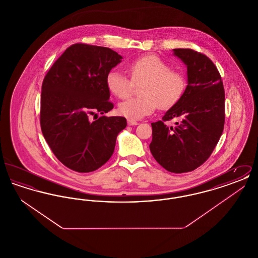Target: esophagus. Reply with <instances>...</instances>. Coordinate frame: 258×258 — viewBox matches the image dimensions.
Returning a JSON list of instances; mask_svg holds the SVG:
<instances>
[{
  "label": "esophagus",
  "mask_w": 258,
  "mask_h": 258,
  "mask_svg": "<svg viewBox=\"0 0 258 258\" xmlns=\"http://www.w3.org/2000/svg\"><path fill=\"white\" fill-rule=\"evenodd\" d=\"M137 123H137L136 121H135V120H131V119L127 120V124H128V125H136Z\"/></svg>",
  "instance_id": "34e87169"
}]
</instances>
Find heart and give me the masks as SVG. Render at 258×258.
I'll return each mask as SVG.
<instances>
[{
    "label": "heart",
    "mask_w": 258,
    "mask_h": 258,
    "mask_svg": "<svg viewBox=\"0 0 258 258\" xmlns=\"http://www.w3.org/2000/svg\"><path fill=\"white\" fill-rule=\"evenodd\" d=\"M131 79L117 71H110L105 79L108 92L115 98H126L138 87L139 97L121 102L118 111L128 119H141L159 106L168 109L184 95L187 79L183 71L171 69L168 62L157 55H144L126 66Z\"/></svg>",
    "instance_id": "b5f03b06"
}]
</instances>
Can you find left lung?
Returning <instances> with one entry per match:
<instances>
[{"instance_id":"left-lung-1","label":"left lung","mask_w":258,"mask_h":258,"mask_svg":"<svg viewBox=\"0 0 258 258\" xmlns=\"http://www.w3.org/2000/svg\"><path fill=\"white\" fill-rule=\"evenodd\" d=\"M187 68V86L162 119L152 123L150 150L172 173L190 172L213 153L223 132L224 88L221 74L206 55L189 48L173 49ZM176 119L175 127L167 121Z\"/></svg>"}]
</instances>
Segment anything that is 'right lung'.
I'll return each instance as SVG.
<instances>
[{
	"label": "right lung",
	"mask_w": 258,
	"mask_h": 258,
	"mask_svg": "<svg viewBox=\"0 0 258 258\" xmlns=\"http://www.w3.org/2000/svg\"><path fill=\"white\" fill-rule=\"evenodd\" d=\"M122 60L107 47L75 43L61 54L41 86L40 126L50 149L68 168L95 171L109 160L123 117L91 116L113 109L106 75ZM94 116V119H95Z\"/></svg>",
	"instance_id": "add662e5"
}]
</instances>
